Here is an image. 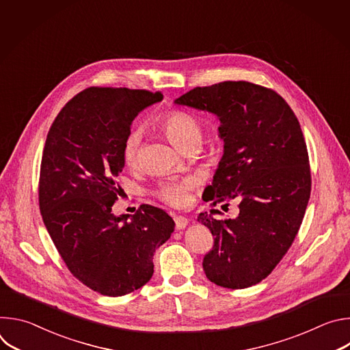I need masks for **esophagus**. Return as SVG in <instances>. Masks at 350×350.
I'll return each mask as SVG.
<instances>
[{"mask_svg": "<svg viewBox=\"0 0 350 350\" xmlns=\"http://www.w3.org/2000/svg\"><path fill=\"white\" fill-rule=\"evenodd\" d=\"M174 223H176L177 230H184L188 226V219L184 216H177V217H174Z\"/></svg>", "mask_w": 350, "mask_h": 350, "instance_id": "1", "label": "esophagus"}]
</instances>
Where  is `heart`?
Listing matches in <instances>:
<instances>
[{
  "mask_svg": "<svg viewBox=\"0 0 350 350\" xmlns=\"http://www.w3.org/2000/svg\"><path fill=\"white\" fill-rule=\"evenodd\" d=\"M161 129L165 131L172 144L180 149L192 144H201L202 124L195 115L172 109L166 112L159 120ZM142 131L141 129H133L129 131L123 144V159L130 167L137 166L141 152ZM192 188L191 180H167L161 184L158 195L163 202L170 206L181 208L188 202V192Z\"/></svg>",
  "mask_w": 350,
  "mask_h": 350,
  "instance_id": "1",
  "label": "heart"
}]
</instances>
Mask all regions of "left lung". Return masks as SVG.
Wrapping results in <instances>:
<instances>
[{
	"label": "left lung",
	"instance_id": "left-lung-1",
	"mask_svg": "<svg viewBox=\"0 0 350 350\" xmlns=\"http://www.w3.org/2000/svg\"><path fill=\"white\" fill-rule=\"evenodd\" d=\"M174 104L220 120L224 154L202 198L223 209L239 202L235 219H215L217 209L198 216L215 237L204 271L224 288L252 286L288 252L308 208L312 177L301 124L281 95L249 81L196 87Z\"/></svg>",
	"mask_w": 350,
	"mask_h": 350
}]
</instances>
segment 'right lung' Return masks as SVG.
I'll list each match as a JSON object with an SVG mask.
<instances>
[{
	"instance_id": "add662e5",
	"label": "right lung",
	"mask_w": 350,
	"mask_h": 350,
	"mask_svg": "<svg viewBox=\"0 0 350 350\" xmlns=\"http://www.w3.org/2000/svg\"><path fill=\"white\" fill-rule=\"evenodd\" d=\"M161 92L90 87L48 131L40 169L42 221L69 271L92 291L123 296L151 280L154 254L174 231L162 209L141 205L115 216L123 144L134 118Z\"/></svg>"
}]
</instances>
